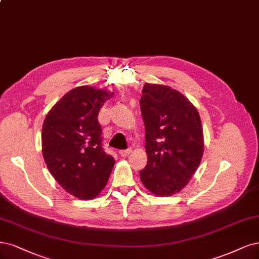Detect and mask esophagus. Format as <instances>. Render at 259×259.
<instances>
[{
	"mask_svg": "<svg viewBox=\"0 0 259 259\" xmlns=\"http://www.w3.org/2000/svg\"><path fill=\"white\" fill-rule=\"evenodd\" d=\"M132 148H128V149H126V150H121V151H119V153H120V155L121 156H127L128 154H131L132 153Z\"/></svg>",
	"mask_w": 259,
	"mask_h": 259,
	"instance_id": "esophagus-1",
	"label": "esophagus"
}]
</instances>
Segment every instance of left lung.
<instances>
[{"label":"left lung","instance_id":"left-lung-1","mask_svg":"<svg viewBox=\"0 0 259 259\" xmlns=\"http://www.w3.org/2000/svg\"><path fill=\"white\" fill-rule=\"evenodd\" d=\"M140 109L148 155L140 180L154 195L171 196L190 182L200 164V115L183 94L162 84L144 85Z\"/></svg>","mask_w":259,"mask_h":259}]
</instances>
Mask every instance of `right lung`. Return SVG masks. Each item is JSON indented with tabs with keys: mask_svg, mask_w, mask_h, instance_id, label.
<instances>
[{
	"mask_svg": "<svg viewBox=\"0 0 259 259\" xmlns=\"http://www.w3.org/2000/svg\"><path fill=\"white\" fill-rule=\"evenodd\" d=\"M113 94L82 85L67 92L46 115L42 156L50 174L70 195L92 199L107 184L114 158L103 148L99 112Z\"/></svg>",
	"mask_w": 259,
	"mask_h": 259,
	"instance_id": "1",
	"label": "right lung"
}]
</instances>
